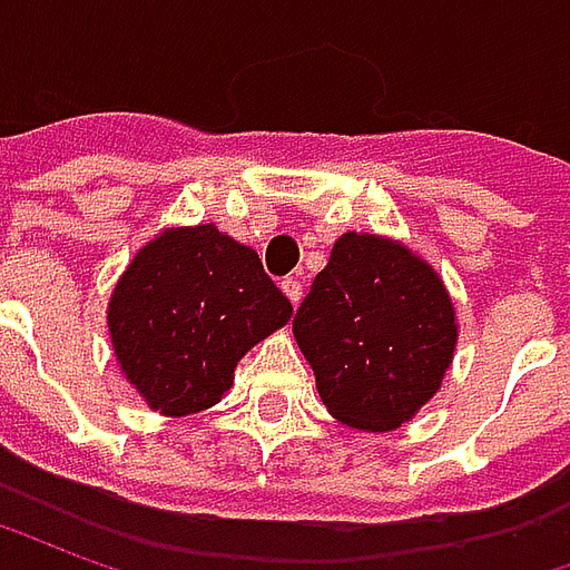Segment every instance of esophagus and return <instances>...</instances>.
<instances>
[{"label":"esophagus","mask_w":570,"mask_h":570,"mask_svg":"<svg viewBox=\"0 0 570 570\" xmlns=\"http://www.w3.org/2000/svg\"><path fill=\"white\" fill-rule=\"evenodd\" d=\"M281 289H284V296L289 298L293 305L302 302V281H298V277H284V281H281Z\"/></svg>","instance_id":"obj_1"}]
</instances>
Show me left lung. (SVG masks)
Listing matches in <instances>:
<instances>
[{
  "label": "left lung",
  "mask_w": 570,
  "mask_h": 570,
  "mask_svg": "<svg viewBox=\"0 0 570 570\" xmlns=\"http://www.w3.org/2000/svg\"><path fill=\"white\" fill-rule=\"evenodd\" d=\"M293 335L326 412L387 433L440 391L458 317L436 268L403 240L345 232L296 311Z\"/></svg>",
  "instance_id": "left-lung-1"
}]
</instances>
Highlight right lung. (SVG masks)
<instances>
[{
    "label": "right lung",
    "mask_w": 570,
    "mask_h": 570,
    "mask_svg": "<svg viewBox=\"0 0 570 570\" xmlns=\"http://www.w3.org/2000/svg\"><path fill=\"white\" fill-rule=\"evenodd\" d=\"M293 317L256 249L216 225H170L112 286L106 326L121 375L164 419L216 406L249 347Z\"/></svg>",
    "instance_id": "1"
}]
</instances>
